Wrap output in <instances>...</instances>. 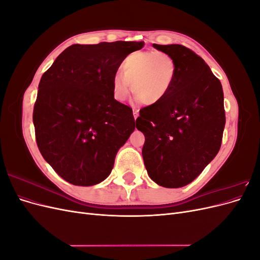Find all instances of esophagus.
Segmentation results:
<instances>
[{
	"instance_id": "1",
	"label": "esophagus",
	"mask_w": 260,
	"mask_h": 260,
	"mask_svg": "<svg viewBox=\"0 0 260 260\" xmlns=\"http://www.w3.org/2000/svg\"><path fill=\"white\" fill-rule=\"evenodd\" d=\"M133 115H135V119H137L138 116H139V111H138V109H133Z\"/></svg>"
}]
</instances>
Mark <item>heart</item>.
Segmentation results:
<instances>
[{
	"label": "heart",
	"mask_w": 260,
	"mask_h": 260,
	"mask_svg": "<svg viewBox=\"0 0 260 260\" xmlns=\"http://www.w3.org/2000/svg\"><path fill=\"white\" fill-rule=\"evenodd\" d=\"M122 74L113 77L115 99L124 101L132 91L144 104H156L167 95L177 76L176 59L164 51H136L122 60Z\"/></svg>",
	"instance_id": "b5f03b06"
}]
</instances>
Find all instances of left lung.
I'll return each mask as SVG.
<instances>
[{
    "mask_svg": "<svg viewBox=\"0 0 260 260\" xmlns=\"http://www.w3.org/2000/svg\"><path fill=\"white\" fill-rule=\"evenodd\" d=\"M177 62V76L160 102L140 109L147 174L164 187L184 186L215 158L225 124L222 85L209 66L181 44H153Z\"/></svg>",
    "mask_w": 260,
    "mask_h": 260,
    "instance_id": "left-lung-1",
    "label": "left lung"
}]
</instances>
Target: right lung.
I'll use <instances>...</instances> for the list:
<instances>
[{"mask_svg":"<svg viewBox=\"0 0 260 260\" xmlns=\"http://www.w3.org/2000/svg\"><path fill=\"white\" fill-rule=\"evenodd\" d=\"M143 45L73 44L43 74L32 115L36 141L67 182L89 186L105 180L135 131L132 108L115 100L112 81L123 58Z\"/></svg>","mask_w":260,"mask_h":260,"instance_id":"right-lung-1","label":"right lung"}]
</instances>
